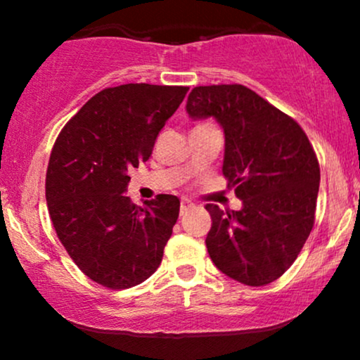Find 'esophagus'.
Masks as SVG:
<instances>
[{
  "label": "esophagus",
  "mask_w": 360,
  "mask_h": 360,
  "mask_svg": "<svg viewBox=\"0 0 360 360\" xmlns=\"http://www.w3.org/2000/svg\"><path fill=\"white\" fill-rule=\"evenodd\" d=\"M193 206V203L189 200H181V214H183L186 210H189Z\"/></svg>",
  "instance_id": "1"
}]
</instances>
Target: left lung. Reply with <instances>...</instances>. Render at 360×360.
Masks as SVG:
<instances>
[{"mask_svg":"<svg viewBox=\"0 0 360 360\" xmlns=\"http://www.w3.org/2000/svg\"><path fill=\"white\" fill-rule=\"evenodd\" d=\"M186 111L221 125V171L243 205L238 212L206 205L210 257L229 278L266 286L291 267L315 223V150L295 120L242 84L198 86Z\"/></svg>","mask_w":360,"mask_h":360,"instance_id":"obj_1","label":"left lung"}]
</instances>
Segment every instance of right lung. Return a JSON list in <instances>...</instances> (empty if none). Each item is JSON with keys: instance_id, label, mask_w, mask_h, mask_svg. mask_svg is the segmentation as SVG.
Masks as SVG:
<instances>
[{"instance_id": "add662e5", "label": "right lung", "mask_w": 360, "mask_h": 360, "mask_svg": "<svg viewBox=\"0 0 360 360\" xmlns=\"http://www.w3.org/2000/svg\"><path fill=\"white\" fill-rule=\"evenodd\" d=\"M188 89L146 82L103 89L53 143L45 177L49 214L76 266L101 286H137L160 266L179 200L159 194L142 208L123 193L128 172L148 160Z\"/></svg>"}]
</instances>
